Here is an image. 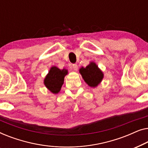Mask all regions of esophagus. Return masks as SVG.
<instances>
[{
  "label": "esophagus",
  "instance_id": "1",
  "mask_svg": "<svg viewBox=\"0 0 148 148\" xmlns=\"http://www.w3.org/2000/svg\"><path fill=\"white\" fill-rule=\"evenodd\" d=\"M72 67H73V69L74 71H77L78 66H77V64H73Z\"/></svg>",
  "mask_w": 148,
  "mask_h": 148
}]
</instances>
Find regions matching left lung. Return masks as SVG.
Masks as SVG:
<instances>
[{"instance_id":"1","label":"left lung","mask_w":148,"mask_h":148,"mask_svg":"<svg viewBox=\"0 0 148 148\" xmlns=\"http://www.w3.org/2000/svg\"><path fill=\"white\" fill-rule=\"evenodd\" d=\"M80 73L85 82L91 87H96L103 78V73L99 69L94 62L91 63L86 67H82L79 69Z\"/></svg>"}]
</instances>
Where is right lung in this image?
Returning a JSON list of instances; mask_svg holds the SVG:
<instances>
[{"label":"right lung","instance_id":"add662e5","mask_svg":"<svg viewBox=\"0 0 148 148\" xmlns=\"http://www.w3.org/2000/svg\"><path fill=\"white\" fill-rule=\"evenodd\" d=\"M67 73L66 69L60 70L56 66H52L44 79V85L53 94H57L60 92L64 76Z\"/></svg>","mask_w":148,"mask_h":148}]
</instances>
